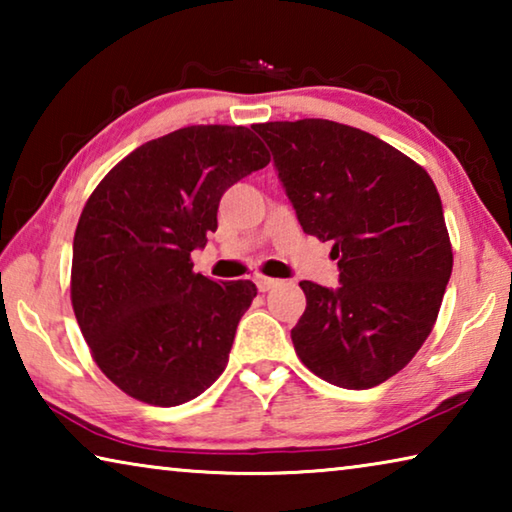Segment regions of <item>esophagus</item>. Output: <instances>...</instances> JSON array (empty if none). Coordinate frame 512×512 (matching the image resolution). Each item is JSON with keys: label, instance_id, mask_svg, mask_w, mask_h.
<instances>
[{"label": "esophagus", "instance_id": "obj_1", "mask_svg": "<svg viewBox=\"0 0 512 512\" xmlns=\"http://www.w3.org/2000/svg\"><path fill=\"white\" fill-rule=\"evenodd\" d=\"M255 284H257L259 291L266 293V291H271L275 287L277 280H273V277H266V275H257L255 277Z\"/></svg>", "mask_w": 512, "mask_h": 512}]
</instances>
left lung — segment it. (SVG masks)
Segmentation results:
<instances>
[{
  "label": "left lung",
  "mask_w": 512,
  "mask_h": 512,
  "mask_svg": "<svg viewBox=\"0 0 512 512\" xmlns=\"http://www.w3.org/2000/svg\"><path fill=\"white\" fill-rule=\"evenodd\" d=\"M273 151L307 235L332 241L339 289L300 282L307 307L291 341L329 384L366 391L397 375L436 325L452 241L427 171L379 137L329 119L266 121Z\"/></svg>",
  "instance_id": "left-lung-1"
}]
</instances>
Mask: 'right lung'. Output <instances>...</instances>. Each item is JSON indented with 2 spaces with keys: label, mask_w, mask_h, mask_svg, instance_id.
<instances>
[{
  "label": "right lung",
  "mask_w": 512,
  "mask_h": 512,
  "mask_svg": "<svg viewBox=\"0 0 512 512\" xmlns=\"http://www.w3.org/2000/svg\"><path fill=\"white\" fill-rule=\"evenodd\" d=\"M268 162L246 126H187L137 146L90 194L69 291L92 359L126 395L178 406L228 366L257 287L194 273L192 250L225 189Z\"/></svg>",
  "instance_id": "right-lung-1"
}]
</instances>
